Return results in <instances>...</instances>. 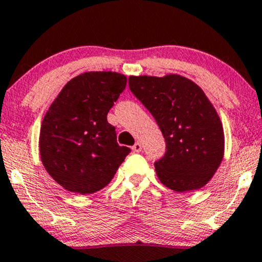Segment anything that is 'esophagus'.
Listing matches in <instances>:
<instances>
[{
	"label": "esophagus",
	"instance_id": "1",
	"mask_svg": "<svg viewBox=\"0 0 262 262\" xmlns=\"http://www.w3.org/2000/svg\"><path fill=\"white\" fill-rule=\"evenodd\" d=\"M132 150H133L134 152H141L143 147H141V144L140 143H135L133 145V147H132Z\"/></svg>",
	"mask_w": 262,
	"mask_h": 262
}]
</instances>
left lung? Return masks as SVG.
Wrapping results in <instances>:
<instances>
[{
    "label": "left lung",
    "mask_w": 262,
    "mask_h": 262,
    "mask_svg": "<svg viewBox=\"0 0 262 262\" xmlns=\"http://www.w3.org/2000/svg\"><path fill=\"white\" fill-rule=\"evenodd\" d=\"M132 93L149 110L166 140L156 174L178 193L198 190L213 177L225 155L220 116L203 89L179 74L130 75Z\"/></svg>",
    "instance_id": "obj_1"
}]
</instances>
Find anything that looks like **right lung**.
I'll use <instances>...</instances> for the list:
<instances>
[{"mask_svg":"<svg viewBox=\"0 0 262 262\" xmlns=\"http://www.w3.org/2000/svg\"><path fill=\"white\" fill-rule=\"evenodd\" d=\"M127 85L117 72H85L63 86L42 119L41 162L66 190L86 195L105 188L130 152L107 122Z\"/></svg>","mask_w":262,"mask_h":262,"instance_id":"add662e5","label":"right lung"}]
</instances>
